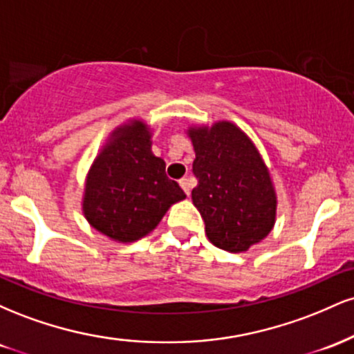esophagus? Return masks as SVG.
<instances>
[{
	"label": "esophagus",
	"instance_id": "34e87169",
	"mask_svg": "<svg viewBox=\"0 0 354 354\" xmlns=\"http://www.w3.org/2000/svg\"><path fill=\"white\" fill-rule=\"evenodd\" d=\"M180 186L183 188V191L186 193V196H189V194H191V180H189V178H183V180H180Z\"/></svg>",
	"mask_w": 354,
	"mask_h": 354
}]
</instances>
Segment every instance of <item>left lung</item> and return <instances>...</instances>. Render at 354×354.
I'll return each mask as SVG.
<instances>
[{
    "label": "left lung",
    "mask_w": 354,
    "mask_h": 354,
    "mask_svg": "<svg viewBox=\"0 0 354 354\" xmlns=\"http://www.w3.org/2000/svg\"><path fill=\"white\" fill-rule=\"evenodd\" d=\"M186 135L196 153L191 200L205 219L206 236L219 250L245 253L274 228L278 196L270 169L233 121L191 124Z\"/></svg>",
    "instance_id": "1"
}]
</instances>
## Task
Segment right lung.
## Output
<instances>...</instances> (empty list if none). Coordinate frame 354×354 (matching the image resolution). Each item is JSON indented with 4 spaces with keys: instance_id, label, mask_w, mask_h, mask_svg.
I'll return each instance as SVG.
<instances>
[{
    "instance_id": "obj_1",
    "label": "right lung",
    "mask_w": 354,
    "mask_h": 354,
    "mask_svg": "<svg viewBox=\"0 0 354 354\" xmlns=\"http://www.w3.org/2000/svg\"><path fill=\"white\" fill-rule=\"evenodd\" d=\"M153 128L141 118L116 126L84 180L81 209L89 225L116 243L148 236L174 203L186 198L151 151Z\"/></svg>"
}]
</instances>
